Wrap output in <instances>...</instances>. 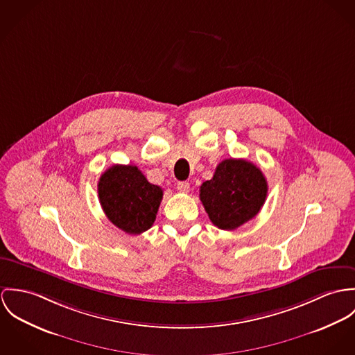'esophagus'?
<instances>
[{"label":"esophagus","instance_id":"34e87169","mask_svg":"<svg viewBox=\"0 0 355 355\" xmlns=\"http://www.w3.org/2000/svg\"><path fill=\"white\" fill-rule=\"evenodd\" d=\"M177 188H178V191H180V192H182V193H188V192H189V189H191V185H189V182L182 181V182H178V184H177Z\"/></svg>","mask_w":355,"mask_h":355}]
</instances>
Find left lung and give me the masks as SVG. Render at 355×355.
<instances>
[{
    "mask_svg": "<svg viewBox=\"0 0 355 355\" xmlns=\"http://www.w3.org/2000/svg\"><path fill=\"white\" fill-rule=\"evenodd\" d=\"M267 192V180L256 164L230 158L222 160L214 177L202 182L200 200L216 227L234 230L259 214Z\"/></svg>",
    "mask_w": 355,
    "mask_h": 355,
    "instance_id": "1",
    "label": "left lung"
}]
</instances>
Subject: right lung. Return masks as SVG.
<instances>
[{
    "label": "right lung",
    "instance_id": "add662e5",
    "mask_svg": "<svg viewBox=\"0 0 355 355\" xmlns=\"http://www.w3.org/2000/svg\"><path fill=\"white\" fill-rule=\"evenodd\" d=\"M98 195L107 219L128 234H141L157 218L163 191L132 164H114L99 178Z\"/></svg>",
    "mask_w": 355,
    "mask_h": 355
}]
</instances>
